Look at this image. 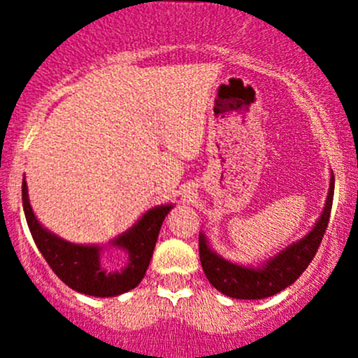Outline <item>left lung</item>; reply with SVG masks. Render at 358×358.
<instances>
[{"label": "left lung", "instance_id": "8db88e82", "mask_svg": "<svg viewBox=\"0 0 358 358\" xmlns=\"http://www.w3.org/2000/svg\"><path fill=\"white\" fill-rule=\"evenodd\" d=\"M334 196V176H331L329 196H327L326 208L320 215L319 222L312 229L308 236L303 237L296 244H291L279 255L273 256L262 268H249L227 259L220 258L216 252L209 249L206 237L199 236V258L206 277L216 289L230 298L237 299H262L277 294L287 286H291L299 275L312 263L313 256L319 251L322 237L329 225L331 208H333Z\"/></svg>", "mask_w": 358, "mask_h": 358}]
</instances>
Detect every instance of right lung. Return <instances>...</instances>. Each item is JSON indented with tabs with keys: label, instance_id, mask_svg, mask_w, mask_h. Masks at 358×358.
Returning a JSON list of instances; mask_svg holds the SVG:
<instances>
[{
	"label": "right lung",
	"instance_id": "add662e5",
	"mask_svg": "<svg viewBox=\"0 0 358 358\" xmlns=\"http://www.w3.org/2000/svg\"><path fill=\"white\" fill-rule=\"evenodd\" d=\"M22 204L32 239L50 268L71 289L100 298L122 294L138 286L149 268L162 222L171 209V206L152 208L133 225V229L119 236L112 244L124 249L129 259L122 270H110L100 262L102 248L71 244L39 225L29 204L25 180L22 182Z\"/></svg>",
	"mask_w": 358,
	"mask_h": 358
}]
</instances>
